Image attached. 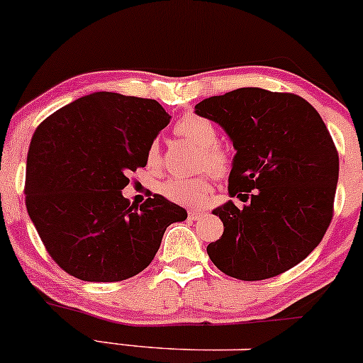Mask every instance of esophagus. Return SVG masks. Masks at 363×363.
<instances>
[{
  "label": "esophagus",
  "instance_id": "obj_1",
  "mask_svg": "<svg viewBox=\"0 0 363 363\" xmlns=\"http://www.w3.org/2000/svg\"><path fill=\"white\" fill-rule=\"evenodd\" d=\"M203 215H204V211H201V209H191L189 211L191 220H198V218H201Z\"/></svg>",
  "mask_w": 363,
  "mask_h": 363
}]
</instances>
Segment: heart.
Returning <instances> with one entry per match:
<instances>
[{"label":"heart","mask_w":363,"mask_h":363,"mask_svg":"<svg viewBox=\"0 0 363 363\" xmlns=\"http://www.w3.org/2000/svg\"><path fill=\"white\" fill-rule=\"evenodd\" d=\"M174 132L199 148V170H208L216 177H223L228 174L231 157L223 147L218 145V130L213 121L199 115H187L177 121ZM145 159L148 167L160 165L162 154H160V145L157 140L148 145ZM159 193L174 204L193 208L203 206L211 194V176L203 174V176L191 179H167L159 186Z\"/></svg>","instance_id":"obj_1"}]
</instances>
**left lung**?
<instances>
[{
	"instance_id": "left-lung-1",
	"label": "left lung",
	"mask_w": 363,
	"mask_h": 363,
	"mask_svg": "<svg viewBox=\"0 0 363 363\" xmlns=\"http://www.w3.org/2000/svg\"><path fill=\"white\" fill-rule=\"evenodd\" d=\"M233 140L231 201L213 215L223 235L208 255L226 276L264 281L320 245L333 220L338 150L320 113L298 94L240 87L196 104Z\"/></svg>"
}]
</instances>
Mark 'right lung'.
Segmentation results:
<instances>
[{"label": "right lung", "instance_id": "right-lung-1", "mask_svg": "<svg viewBox=\"0 0 363 363\" xmlns=\"http://www.w3.org/2000/svg\"><path fill=\"white\" fill-rule=\"evenodd\" d=\"M155 99L87 94L35 130L25 204L49 255L87 282H118L154 260L169 225L187 218L160 194L130 206L121 189L147 165V148L169 125Z\"/></svg>", "mask_w": 363, "mask_h": 363}]
</instances>
